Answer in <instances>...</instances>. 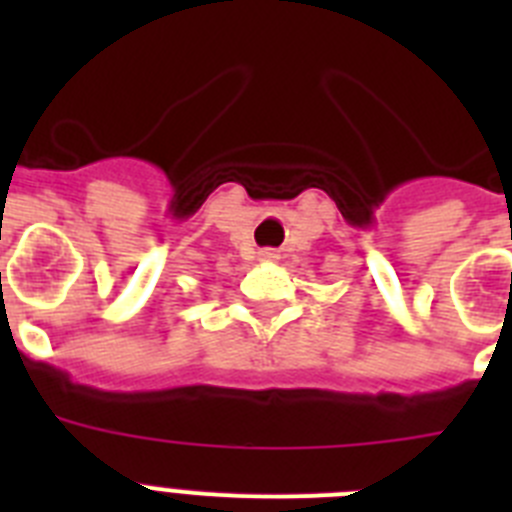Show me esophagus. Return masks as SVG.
Wrapping results in <instances>:
<instances>
[{"mask_svg":"<svg viewBox=\"0 0 512 512\" xmlns=\"http://www.w3.org/2000/svg\"><path fill=\"white\" fill-rule=\"evenodd\" d=\"M259 259L261 261H269V264H271V261L279 259V251H277V248H261Z\"/></svg>","mask_w":512,"mask_h":512,"instance_id":"1","label":"esophagus"}]
</instances>
